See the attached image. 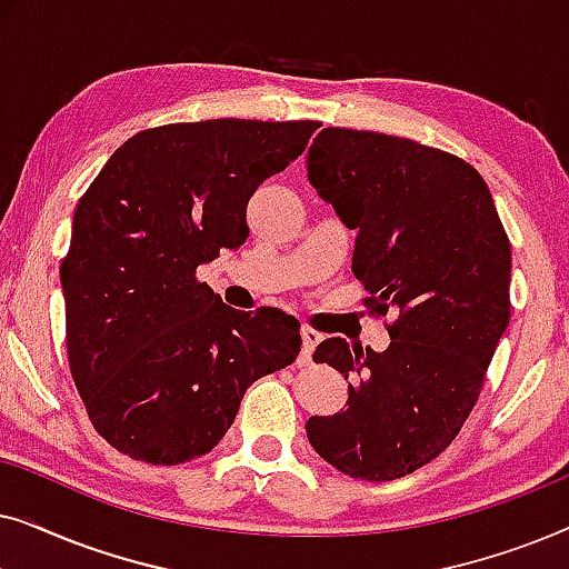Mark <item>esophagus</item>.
Wrapping results in <instances>:
<instances>
[{
	"instance_id": "34e87169",
	"label": "esophagus",
	"mask_w": 569,
	"mask_h": 569,
	"mask_svg": "<svg viewBox=\"0 0 569 569\" xmlns=\"http://www.w3.org/2000/svg\"><path fill=\"white\" fill-rule=\"evenodd\" d=\"M300 337H302V355H300V360L308 365L310 362V355H313V349L318 347V341H321L323 337L316 329H310V326H302Z\"/></svg>"
}]
</instances>
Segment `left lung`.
Segmentation results:
<instances>
[{
    "instance_id": "1",
    "label": "left lung",
    "mask_w": 569,
    "mask_h": 569,
    "mask_svg": "<svg viewBox=\"0 0 569 569\" xmlns=\"http://www.w3.org/2000/svg\"><path fill=\"white\" fill-rule=\"evenodd\" d=\"M308 181L357 232L365 306L396 316L383 352L339 337L316 347L355 386L345 411L308 419V440L352 479H401L453 442L479 399L510 321L508 232L479 170L415 139L329 127Z\"/></svg>"
}]
</instances>
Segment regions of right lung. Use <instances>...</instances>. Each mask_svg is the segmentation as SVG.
<instances>
[{
  "label": "right lung",
  "mask_w": 569,
  "mask_h": 569,
  "mask_svg": "<svg viewBox=\"0 0 569 569\" xmlns=\"http://www.w3.org/2000/svg\"><path fill=\"white\" fill-rule=\"evenodd\" d=\"M318 127L214 119L144 129L77 204L59 269L69 370L100 438L134 461L209 453L248 386L298 357V318L224 306L197 269L246 243L248 199Z\"/></svg>",
  "instance_id": "right-lung-1"
}]
</instances>
